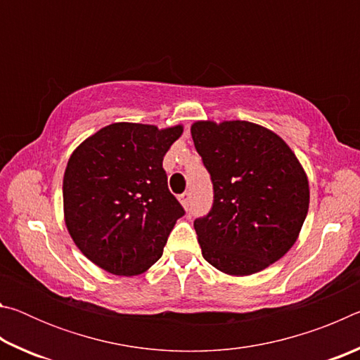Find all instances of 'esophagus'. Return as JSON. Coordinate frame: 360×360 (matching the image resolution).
I'll list each match as a JSON object with an SVG mask.
<instances>
[{
	"label": "esophagus",
	"instance_id": "esophagus-1",
	"mask_svg": "<svg viewBox=\"0 0 360 360\" xmlns=\"http://www.w3.org/2000/svg\"><path fill=\"white\" fill-rule=\"evenodd\" d=\"M191 198H192V193L188 192V191H186L184 193H181V195H179L181 203H182V206H184L186 210L188 208V205H191Z\"/></svg>",
	"mask_w": 360,
	"mask_h": 360
}]
</instances>
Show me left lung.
<instances>
[{
	"instance_id": "left-lung-1",
	"label": "left lung",
	"mask_w": 360,
	"mask_h": 360,
	"mask_svg": "<svg viewBox=\"0 0 360 360\" xmlns=\"http://www.w3.org/2000/svg\"><path fill=\"white\" fill-rule=\"evenodd\" d=\"M195 149L212 182V208L195 219L205 260L227 275L270 266L294 246L309 205L308 178L276 133L246 120L195 122Z\"/></svg>"
}]
</instances>
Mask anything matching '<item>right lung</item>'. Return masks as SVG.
Listing matches in <instances>:
<instances>
[{
  "instance_id": "1",
  "label": "right lung",
  "mask_w": 360,
  "mask_h": 360,
  "mask_svg": "<svg viewBox=\"0 0 360 360\" xmlns=\"http://www.w3.org/2000/svg\"><path fill=\"white\" fill-rule=\"evenodd\" d=\"M182 125L111 124L72 152L63 178L65 222L81 252L112 275H141L162 257L186 214L169 192L163 157Z\"/></svg>"
}]
</instances>
